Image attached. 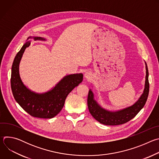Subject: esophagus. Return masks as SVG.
Returning a JSON list of instances; mask_svg holds the SVG:
<instances>
[{
  "label": "esophagus",
  "instance_id": "obj_1",
  "mask_svg": "<svg viewBox=\"0 0 159 159\" xmlns=\"http://www.w3.org/2000/svg\"><path fill=\"white\" fill-rule=\"evenodd\" d=\"M91 77H92V74L91 73H90V72H85V77L88 79V80H90V79H91Z\"/></svg>",
  "mask_w": 159,
  "mask_h": 159
}]
</instances>
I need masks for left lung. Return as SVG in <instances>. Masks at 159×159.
I'll list each match as a JSON object with an SVG mask.
<instances>
[{
  "label": "left lung",
  "instance_id": "left-lung-1",
  "mask_svg": "<svg viewBox=\"0 0 159 159\" xmlns=\"http://www.w3.org/2000/svg\"><path fill=\"white\" fill-rule=\"evenodd\" d=\"M146 65V79L144 91L140 99L133 106L116 112H110L102 108L94 99L91 90H89L87 105L89 111L93 118L106 125H119L126 123L133 119L145 106L149 93L148 70Z\"/></svg>",
  "mask_w": 159,
  "mask_h": 159
}]
</instances>
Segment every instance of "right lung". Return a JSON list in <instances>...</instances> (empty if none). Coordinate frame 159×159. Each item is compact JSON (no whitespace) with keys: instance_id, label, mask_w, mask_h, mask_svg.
Instances as JSON below:
<instances>
[{"instance_id":"obj_1","label":"right lung","mask_w":159,"mask_h":159,"mask_svg":"<svg viewBox=\"0 0 159 159\" xmlns=\"http://www.w3.org/2000/svg\"><path fill=\"white\" fill-rule=\"evenodd\" d=\"M35 40H44L41 37H34ZM30 42L25 43L17 53L14 60L11 78L12 94L16 102L31 116L39 118H52L62 109L66 98L72 90L82 82L83 75L73 74L64 77L50 91L42 94L31 92L22 82L19 65L22 55Z\"/></svg>"}]
</instances>
